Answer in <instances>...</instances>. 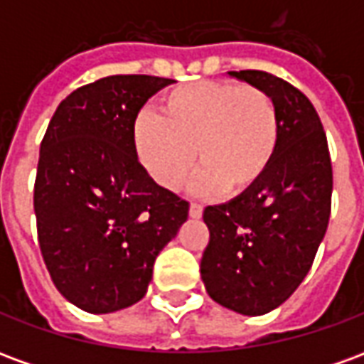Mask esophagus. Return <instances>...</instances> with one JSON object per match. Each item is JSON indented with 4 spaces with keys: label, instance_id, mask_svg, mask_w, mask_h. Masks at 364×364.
Returning a JSON list of instances; mask_svg holds the SVG:
<instances>
[{
    "label": "esophagus",
    "instance_id": "esophagus-1",
    "mask_svg": "<svg viewBox=\"0 0 364 364\" xmlns=\"http://www.w3.org/2000/svg\"><path fill=\"white\" fill-rule=\"evenodd\" d=\"M189 216L191 218H200V216H203V205H198V203H191Z\"/></svg>",
    "mask_w": 364,
    "mask_h": 364
}]
</instances>
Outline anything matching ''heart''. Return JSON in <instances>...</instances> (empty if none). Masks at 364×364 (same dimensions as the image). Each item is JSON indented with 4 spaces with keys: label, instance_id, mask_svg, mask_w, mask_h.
<instances>
[{
    "label": "heart",
    "instance_id": "heart-1",
    "mask_svg": "<svg viewBox=\"0 0 364 364\" xmlns=\"http://www.w3.org/2000/svg\"><path fill=\"white\" fill-rule=\"evenodd\" d=\"M136 158L151 179L179 189L195 167L197 189L237 197L253 189L273 164L279 112L255 85L197 82L169 91L159 114L142 111L132 124Z\"/></svg>",
    "mask_w": 364,
    "mask_h": 364
}]
</instances>
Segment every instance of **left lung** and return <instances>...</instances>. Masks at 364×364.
Listing matches in <instances>:
<instances>
[{
    "mask_svg": "<svg viewBox=\"0 0 364 364\" xmlns=\"http://www.w3.org/2000/svg\"><path fill=\"white\" fill-rule=\"evenodd\" d=\"M230 75L273 97L279 146L253 189L205 208L210 240L200 277L214 302L261 316L281 306L312 267L331 214L333 171L321 120L302 91L261 70Z\"/></svg>",
    "mask_w": 364,
    "mask_h": 364,
    "instance_id": "1",
    "label": "left lung"
}]
</instances>
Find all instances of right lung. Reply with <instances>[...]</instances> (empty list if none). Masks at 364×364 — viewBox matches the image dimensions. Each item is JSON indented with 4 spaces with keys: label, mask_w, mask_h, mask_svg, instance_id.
Instances as JSON below:
<instances>
[{
    "label": "right lung",
    "mask_w": 364,
    "mask_h": 364,
    "mask_svg": "<svg viewBox=\"0 0 364 364\" xmlns=\"http://www.w3.org/2000/svg\"><path fill=\"white\" fill-rule=\"evenodd\" d=\"M173 80L101 77L58 105L35 179L38 245L60 294L90 314L136 304L154 261L189 216V203L159 187L136 158L132 124Z\"/></svg>",
    "instance_id": "obj_1"
}]
</instances>
